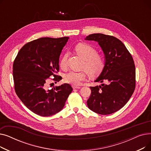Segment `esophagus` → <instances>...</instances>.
Masks as SVG:
<instances>
[{"label":"esophagus","mask_w":151,"mask_h":151,"mask_svg":"<svg viewBox=\"0 0 151 151\" xmlns=\"http://www.w3.org/2000/svg\"><path fill=\"white\" fill-rule=\"evenodd\" d=\"M73 89H80L81 87H78V86H73Z\"/></svg>","instance_id":"obj_1"}]
</instances>
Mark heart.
Masks as SVG:
<instances>
[{
    "label": "heart",
    "instance_id": "heart-1",
    "mask_svg": "<svg viewBox=\"0 0 151 151\" xmlns=\"http://www.w3.org/2000/svg\"><path fill=\"white\" fill-rule=\"evenodd\" d=\"M75 51L84 60L83 68L90 76H96L102 72L105 65V60L101 54L97 53L94 47L87 43H80L76 46ZM67 54L63 55L62 58L59 63L62 69L64 70L67 68ZM86 78V74L84 71L76 72L71 71L64 75L65 81L73 86H80Z\"/></svg>",
    "mask_w": 151,
    "mask_h": 151
}]
</instances>
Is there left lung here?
<instances>
[{
  "label": "left lung",
  "mask_w": 151,
  "mask_h": 151,
  "mask_svg": "<svg viewBox=\"0 0 151 151\" xmlns=\"http://www.w3.org/2000/svg\"><path fill=\"white\" fill-rule=\"evenodd\" d=\"M86 40L99 43L105 56V65L95 82L101 86L90 87L87 105L92 111L106 115L121 109L135 89V66L131 54L118 38L102 34H93Z\"/></svg>",
  "instance_id": "obj_1"
}]
</instances>
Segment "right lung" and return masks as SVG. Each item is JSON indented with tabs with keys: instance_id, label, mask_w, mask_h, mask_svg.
Wrapping results in <instances>:
<instances>
[{
	"instance_id": "obj_1",
	"label": "right lung",
	"mask_w": 151,
	"mask_h": 151,
	"mask_svg": "<svg viewBox=\"0 0 151 151\" xmlns=\"http://www.w3.org/2000/svg\"><path fill=\"white\" fill-rule=\"evenodd\" d=\"M68 37L40 38L24 45L13 65L14 90L24 105L35 114L50 116L59 112L73 88L63 84L47 89L50 80L55 83L62 80L59 56ZM51 76H54L51 78Z\"/></svg>"
}]
</instances>
